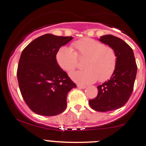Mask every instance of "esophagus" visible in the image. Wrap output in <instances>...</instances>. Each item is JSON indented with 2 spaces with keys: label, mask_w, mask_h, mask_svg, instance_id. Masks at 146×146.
<instances>
[{
  "label": "esophagus",
  "mask_w": 146,
  "mask_h": 146,
  "mask_svg": "<svg viewBox=\"0 0 146 146\" xmlns=\"http://www.w3.org/2000/svg\"><path fill=\"white\" fill-rule=\"evenodd\" d=\"M78 88H82V89H84V88H86V86H83V85H81V84H78L77 85Z\"/></svg>",
  "instance_id": "34e87169"
}]
</instances>
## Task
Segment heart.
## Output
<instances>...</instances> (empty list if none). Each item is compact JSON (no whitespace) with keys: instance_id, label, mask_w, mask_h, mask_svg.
Listing matches in <instances>:
<instances>
[{"instance_id":"obj_1","label":"heart","mask_w":146,"mask_h":146,"mask_svg":"<svg viewBox=\"0 0 146 146\" xmlns=\"http://www.w3.org/2000/svg\"><path fill=\"white\" fill-rule=\"evenodd\" d=\"M74 51H73V50ZM78 60H84L85 70L73 72L70 76L80 84L104 82L111 78L117 65V54L114 49L91 38H84L73 42L72 49L62 47L56 54L58 65L70 73L78 67Z\"/></svg>"}]
</instances>
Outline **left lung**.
Returning a JSON list of instances; mask_svg holds the SVG:
<instances>
[{
	"label": "left lung",
	"instance_id": "left-lung-1",
	"mask_svg": "<svg viewBox=\"0 0 146 146\" xmlns=\"http://www.w3.org/2000/svg\"><path fill=\"white\" fill-rule=\"evenodd\" d=\"M99 41L112 47L117 54V65L110 79L97 86L96 98L89 105L98 111H112L123 107L133 91L137 65L131 47L120 38L111 35L102 36Z\"/></svg>",
	"mask_w": 146,
	"mask_h": 146
}]
</instances>
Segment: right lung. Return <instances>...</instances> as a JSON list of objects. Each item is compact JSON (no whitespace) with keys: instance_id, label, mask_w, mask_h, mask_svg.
Masks as SVG:
<instances>
[{"instance_id":"obj_1","label":"right lung","mask_w":146,"mask_h":146,"mask_svg":"<svg viewBox=\"0 0 146 146\" xmlns=\"http://www.w3.org/2000/svg\"><path fill=\"white\" fill-rule=\"evenodd\" d=\"M72 36L46 34L30 42L20 57L17 78L24 102L32 111L54 116L67 107V96L76 85L61 69L56 54Z\"/></svg>"}]
</instances>
